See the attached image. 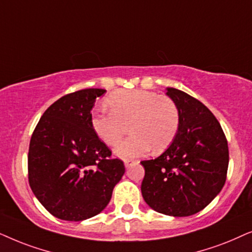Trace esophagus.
Segmentation results:
<instances>
[{"instance_id":"esophagus-1","label":"esophagus","mask_w":252,"mask_h":252,"mask_svg":"<svg viewBox=\"0 0 252 252\" xmlns=\"http://www.w3.org/2000/svg\"><path fill=\"white\" fill-rule=\"evenodd\" d=\"M131 162H132V160H124V166H126V168H128V167L130 166V165H131Z\"/></svg>"}]
</instances>
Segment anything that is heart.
<instances>
[{"mask_svg":"<svg viewBox=\"0 0 252 252\" xmlns=\"http://www.w3.org/2000/svg\"><path fill=\"white\" fill-rule=\"evenodd\" d=\"M109 112H95L92 128L106 145L115 146L130 126L132 137L114 152L122 159L146 156L152 150L169 147L180 130L181 113L177 103L167 95L146 90H121L106 99Z\"/></svg>","mask_w":252,"mask_h":252,"instance_id":"b5f03b06","label":"heart"}]
</instances>
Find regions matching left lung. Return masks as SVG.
Listing matches in <instances>:
<instances>
[{"instance_id":"obj_1","label":"left lung","mask_w":252,"mask_h":252,"mask_svg":"<svg viewBox=\"0 0 252 252\" xmlns=\"http://www.w3.org/2000/svg\"><path fill=\"white\" fill-rule=\"evenodd\" d=\"M167 95L180 108V130L160 157L140 161L145 169L140 189L157 212L188 217L205 209L222 189L229 152L219 121L204 103L173 87Z\"/></svg>"}]
</instances>
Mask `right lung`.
<instances>
[{
    "instance_id": "right-lung-1",
    "label": "right lung",
    "mask_w": 252,
    "mask_h": 252,
    "mask_svg": "<svg viewBox=\"0 0 252 252\" xmlns=\"http://www.w3.org/2000/svg\"><path fill=\"white\" fill-rule=\"evenodd\" d=\"M106 90L85 89L56 100L42 114L29 147L30 187L42 206L66 221L107 206L126 168L92 128L91 109Z\"/></svg>"
}]
</instances>
